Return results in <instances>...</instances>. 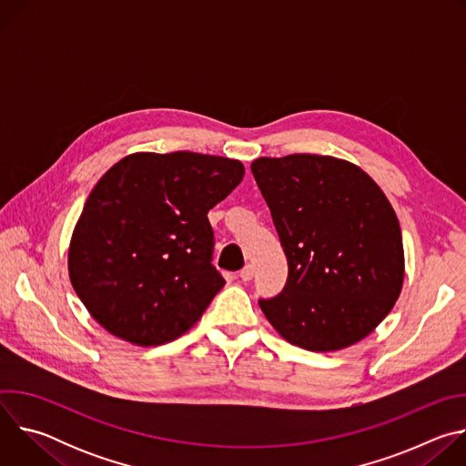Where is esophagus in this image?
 Listing matches in <instances>:
<instances>
[{"label": "esophagus", "mask_w": 466, "mask_h": 466, "mask_svg": "<svg viewBox=\"0 0 466 466\" xmlns=\"http://www.w3.org/2000/svg\"><path fill=\"white\" fill-rule=\"evenodd\" d=\"M252 277H254V268L252 265H245V268L239 271V279L243 282H248V280H252Z\"/></svg>", "instance_id": "esophagus-1"}]
</instances>
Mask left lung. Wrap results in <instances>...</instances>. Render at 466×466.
Wrapping results in <instances>:
<instances>
[{
    "label": "left lung",
    "mask_w": 466,
    "mask_h": 466,
    "mask_svg": "<svg viewBox=\"0 0 466 466\" xmlns=\"http://www.w3.org/2000/svg\"><path fill=\"white\" fill-rule=\"evenodd\" d=\"M288 258L280 295L259 299L279 334L300 349H347L387 317L404 284L398 218L356 164L322 155L250 164Z\"/></svg>",
    "instance_id": "left-lung-1"
}]
</instances>
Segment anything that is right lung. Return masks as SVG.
Masks as SVG:
<instances>
[{
	"label": "right lung",
	"instance_id": "right-lung-1",
	"mask_svg": "<svg viewBox=\"0 0 466 466\" xmlns=\"http://www.w3.org/2000/svg\"><path fill=\"white\" fill-rule=\"evenodd\" d=\"M239 160L135 153L90 191L68 271L77 297L112 336L169 343L201 319L225 279L212 265L208 212L241 182Z\"/></svg>",
	"mask_w": 466,
	"mask_h": 466
}]
</instances>
